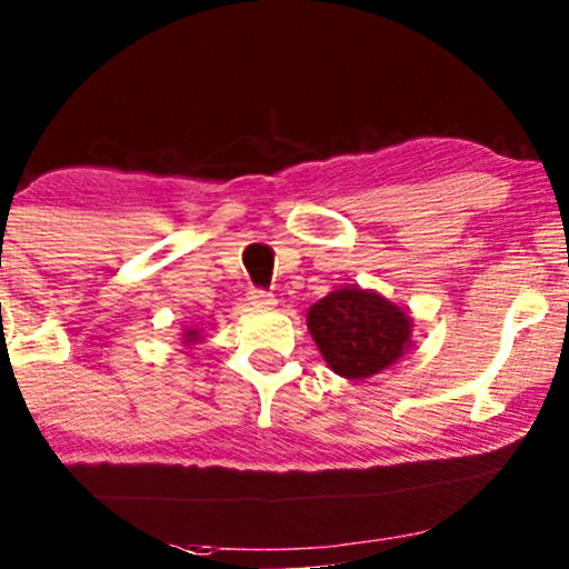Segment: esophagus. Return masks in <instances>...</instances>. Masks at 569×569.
I'll list each match as a JSON object with an SVG mask.
<instances>
[{"label":"esophagus","instance_id":"esophagus-1","mask_svg":"<svg viewBox=\"0 0 569 569\" xmlns=\"http://www.w3.org/2000/svg\"><path fill=\"white\" fill-rule=\"evenodd\" d=\"M247 301H250V307H254V309H273L276 307V296L266 291V288H252V291L247 293Z\"/></svg>","mask_w":569,"mask_h":569}]
</instances>
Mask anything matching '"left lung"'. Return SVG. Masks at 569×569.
Returning <instances> with one entry per match:
<instances>
[{"mask_svg":"<svg viewBox=\"0 0 569 569\" xmlns=\"http://www.w3.org/2000/svg\"><path fill=\"white\" fill-rule=\"evenodd\" d=\"M309 332L327 366L346 379H368L405 356L412 322L379 293L342 286L309 309Z\"/></svg>","mask_w":569,"mask_h":569,"instance_id":"left-lung-1","label":"left lung"}]
</instances>
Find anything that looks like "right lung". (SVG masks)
<instances>
[{
    "mask_svg": "<svg viewBox=\"0 0 569 569\" xmlns=\"http://www.w3.org/2000/svg\"><path fill=\"white\" fill-rule=\"evenodd\" d=\"M186 342H196L198 340V330H188V335H186Z\"/></svg>",
    "mask_w": 569,
    "mask_h": 569,
    "instance_id": "right-lung-1",
    "label": "right lung"
}]
</instances>
